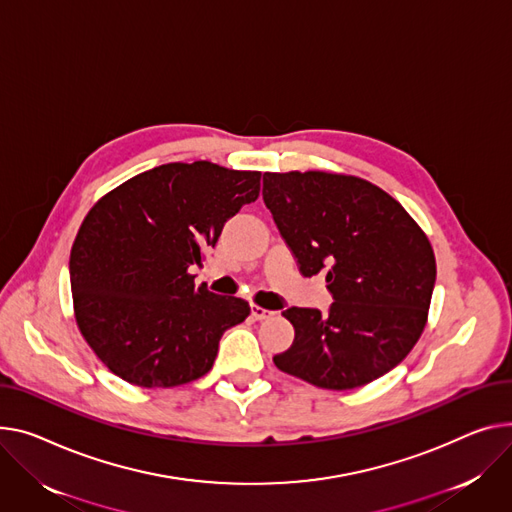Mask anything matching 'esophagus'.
<instances>
[{
  "label": "esophagus",
  "instance_id": "1",
  "mask_svg": "<svg viewBox=\"0 0 512 512\" xmlns=\"http://www.w3.org/2000/svg\"><path fill=\"white\" fill-rule=\"evenodd\" d=\"M251 315H253L255 321H265V319H269V317H274V313L263 309V306H257V304L251 306Z\"/></svg>",
  "mask_w": 512,
  "mask_h": 512
}]
</instances>
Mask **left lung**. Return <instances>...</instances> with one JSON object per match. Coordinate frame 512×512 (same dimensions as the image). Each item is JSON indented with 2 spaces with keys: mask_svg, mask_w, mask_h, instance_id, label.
I'll list each match as a JSON object with an SVG mask.
<instances>
[{
  "mask_svg": "<svg viewBox=\"0 0 512 512\" xmlns=\"http://www.w3.org/2000/svg\"><path fill=\"white\" fill-rule=\"evenodd\" d=\"M263 201L300 274L325 269L335 300L327 315L282 313L294 342L276 366L331 391L377 381L412 352L428 321L436 259L426 232L387 191L354 175L265 173Z\"/></svg>",
  "mask_w": 512,
  "mask_h": 512,
  "instance_id": "8db88e82",
  "label": "left lung"
}]
</instances>
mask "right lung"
<instances>
[{
	"instance_id": "obj_1",
	"label": "right lung",
	"mask_w": 512,
	"mask_h": 512,
	"mask_svg": "<svg viewBox=\"0 0 512 512\" xmlns=\"http://www.w3.org/2000/svg\"><path fill=\"white\" fill-rule=\"evenodd\" d=\"M259 189V170L170 162L90 208L70 255L74 315L86 344L119 379L168 389L212 370L222 333L243 323L251 306L195 286L189 269Z\"/></svg>"
}]
</instances>
